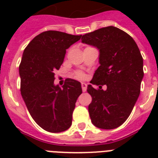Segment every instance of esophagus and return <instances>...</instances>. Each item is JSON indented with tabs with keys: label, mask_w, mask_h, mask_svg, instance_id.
<instances>
[{
	"label": "esophagus",
	"mask_w": 158,
	"mask_h": 158,
	"mask_svg": "<svg viewBox=\"0 0 158 158\" xmlns=\"http://www.w3.org/2000/svg\"><path fill=\"white\" fill-rule=\"evenodd\" d=\"M81 86H82V90H83V92H86L87 91V84H85V83H82Z\"/></svg>",
	"instance_id": "obj_1"
}]
</instances>
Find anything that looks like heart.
I'll use <instances>...</instances> for the list:
<instances>
[{
  "mask_svg": "<svg viewBox=\"0 0 158 158\" xmlns=\"http://www.w3.org/2000/svg\"><path fill=\"white\" fill-rule=\"evenodd\" d=\"M74 77L78 79H84L85 78V75H84V73L82 72H76L75 74H74Z\"/></svg>",
  "mask_w": 158,
  "mask_h": 158,
  "instance_id": "heart-1",
  "label": "heart"
}]
</instances>
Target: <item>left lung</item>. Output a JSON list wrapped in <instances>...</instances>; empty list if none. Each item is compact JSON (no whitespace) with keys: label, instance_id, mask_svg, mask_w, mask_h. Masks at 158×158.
I'll return each mask as SVG.
<instances>
[{"label":"left lung","instance_id":"8db88e82","mask_svg":"<svg viewBox=\"0 0 158 158\" xmlns=\"http://www.w3.org/2000/svg\"><path fill=\"white\" fill-rule=\"evenodd\" d=\"M82 43L99 50V67L87 91L92 97L89 112L96 127L112 130L130 116L140 94L143 60L135 40L113 26L82 36ZM107 86L103 90L101 87Z\"/></svg>","mask_w":158,"mask_h":158}]
</instances>
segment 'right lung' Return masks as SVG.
Instances as JSON below:
<instances>
[{"label":"right lung","instance_id":"right-lung-1","mask_svg":"<svg viewBox=\"0 0 158 158\" xmlns=\"http://www.w3.org/2000/svg\"><path fill=\"white\" fill-rule=\"evenodd\" d=\"M81 36L46 31L23 51L19 68L21 95L34 121L48 132H62L71 126L81 84L67 79L60 88L54 84L55 71L64 61L66 49Z\"/></svg>","mask_w":158,"mask_h":158}]
</instances>
